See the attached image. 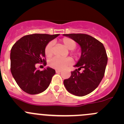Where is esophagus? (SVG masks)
I'll list each match as a JSON object with an SVG mask.
<instances>
[{"label": "esophagus", "instance_id": "obj_1", "mask_svg": "<svg viewBox=\"0 0 124 124\" xmlns=\"http://www.w3.org/2000/svg\"><path fill=\"white\" fill-rule=\"evenodd\" d=\"M61 70H56V73H60V72H61Z\"/></svg>", "mask_w": 124, "mask_h": 124}]
</instances>
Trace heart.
<instances>
[{
	"mask_svg": "<svg viewBox=\"0 0 124 124\" xmlns=\"http://www.w3.org/2000/svg\"><path fill=\"white\" fill-rule=\"evenodd\" d=\"M60 42L68 50H71V53L74 56L79 54L78 51L74 50L76 47V42L72 39L67 37L62 38L60 40ZM45 54L46 57H50L53 55V43L52 42H48L45 48ZM72 59L71 57L60 58L55 57L50 60L48 64L52 68L57 70H62L72 63Z\"/></svg>",
	"mask_w": 124,
	"mask_h": 124,
	"instance_id": "1",
	"label": "heart"
}]
</instances>
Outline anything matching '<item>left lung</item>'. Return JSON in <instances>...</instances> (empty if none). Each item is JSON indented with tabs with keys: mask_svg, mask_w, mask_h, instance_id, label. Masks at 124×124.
Returning <instances> with one entry per match:
<instances>
[{
	"mask_svg": "<svg viewBox=\"0 0 124 124\" xmlns=\"http://www.w3.org/2000/svg\"><path fill=\"white\" fill-rule=\"evenodd\" d=\"M63 35L72 39L80 45L81 57L71 71L69 78L63 84L70 93L83 97L94 91L100 83L107 63V56L103 44L98 40L85 33H71ZM83 69L80 73L79 71Z\"/></svg>",
	"mask_w": 124,
	"mask_h": 124,
	"instance_id": "8db88e82",
	"label": "left lung"
}]
</instances>
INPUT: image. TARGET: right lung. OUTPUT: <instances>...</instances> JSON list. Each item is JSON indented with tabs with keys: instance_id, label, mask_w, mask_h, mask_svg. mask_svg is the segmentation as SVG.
I'll return each mask as SVG.
<instances>
[{
	"instance_id": "right-lung-1",
	"label": "right lung",
	"mask_w": 124,
	"mask_h": 124,
	"mask_svg": "<svg viewBox=\"0 0 124 124\" xmlns=\"http://www.w3.org/2000/svg\"><path fill=\"white\" fill-rule=\"evenodd\" d=\"M59 34L35 33L24 36L11 50V71L18 86L26 93L38 94L50 85L55 70L47 67L43 71L37 68L38 63L46 65L45 48Z\"/></svg>"
}]
</instances>
